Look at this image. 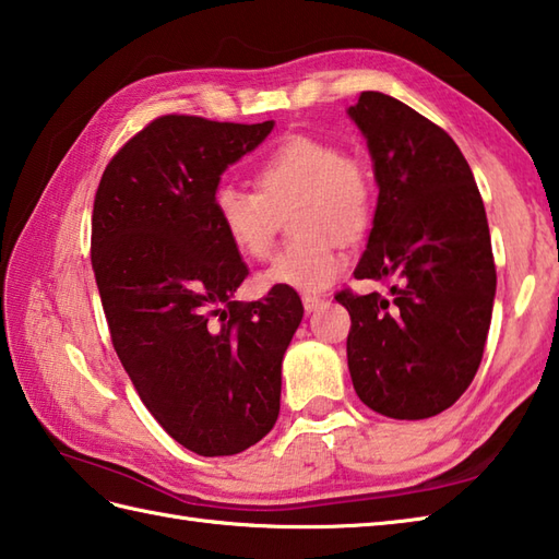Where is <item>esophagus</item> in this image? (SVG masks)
<instances>
[{
	"label": "esophagus",
	"instance_id": "1",
	"mask_svg": "<svg viewBox=\"0 0 559 559\" xmlns=\"http://www.w3.org/2000/svg\"><path fill=\"white\" fill-rule=\"evenodd\" d=\"M302 305H305V312H317L319 307L326 305V300L317 298V295H302Z\"/></svg>",
	"mask_w": 559,
	"mask_h": 559
}]
</instances>
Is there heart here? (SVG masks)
I'll return each instance as SVG.
<instances>
[{"label": "heart", "mask_w": 559, "mask_h": 559, "mask_svg": "<svg viewBox=\"0 0 559 559\" xmlns=\"http://www.w3.org/2000/svg\"><path fill=\"white\" fill-rule=\"evenodd\" d=\"M259 192L218 185L211 197L213 218L235 252L266 259L278 213L293 201V233L300 237L261 273L264 288L324 290L348 266L343 237L360 235L372 218L374 180L367 165L324 139L295 134L254 165Z\"/></svg>", "instance_id": "1"}]
</instances>
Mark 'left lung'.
Segmentation results:
<instances>
[{
  "mask_svg": "<svg viewBox=\"0 0 559 559\" xmlns=\"http://www.w3.org/2000/svg\"><path fill=\"white\" fill-rule=\"evenodd\" d=\"M348 115L379 187L355 278L389 286V295H336L350 314V379L386 418H432L459 401L483 360L497 288L488 216L442 127L379 91H362Z\"/></svg>",
  "mask_w": 559,
  "mask_h": 559,
  "instance_id": "1",
  "label": "left lung"
}]
</instances>
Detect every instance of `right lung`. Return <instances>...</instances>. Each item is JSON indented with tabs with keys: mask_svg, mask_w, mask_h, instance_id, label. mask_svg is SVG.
<instances>
[{
	"mask_svg": "<svg viewBox=\"0 0 559 559\" xmlns=\"http://www.w3.org/2000/svg\"><path fill=\"white\" fill-rule=\"evenodd\" d=\"M271 129L158 117L108 163L93 201L91 261L117 358L163 430L199 456L240 454L271 432L305 312L293 288L235 300L249 269L211 209L221 175Z\"/></svg>",
	"mask_w": 559,
	"mask_h": 559,
	"instance_id": "obj_1",
	"label": "right lung"
}]
</instances>
